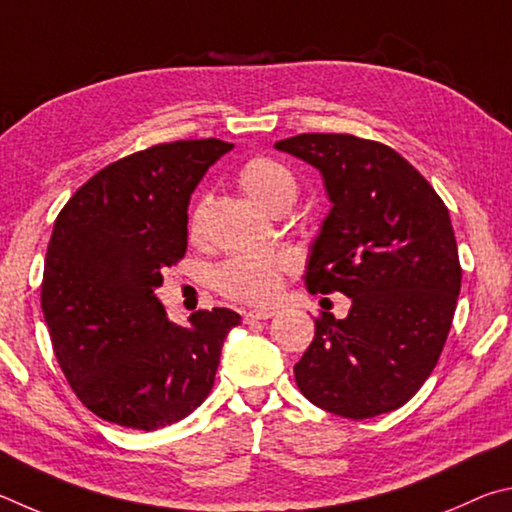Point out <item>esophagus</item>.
I'll list each match as a JSON object with an SVG mask.
<instances>
[{
    "label": "esophagus",
    "instance_id": "34e87169",
    "mask_svg": "<svg viewBox=\"0 0 512 512\" xmlns=\"http://www.w3.org/2000/svg\"><path fill=\"white\" fill-rule=\"evenodd\" d=\"M272 317H274V310H270V308L242 312V319H245V324H254V321H263V319H272Z\"/></svg>",
    "mask_w": 512,
    "mask_h": 512
}]
</instances>
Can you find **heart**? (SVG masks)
Instances as JSON below:
<instances>
[{
	"label": "heart",
	"mask_w": 512,
	"mask_h": 512,
	"mask_svg": "<svg viewBox=\"0 0 512 512\" xmlns=\"http://www.w3.org/2000/svg\"><path fill=\"white\" fill-rule=\"evenodd\" d=\"M238 184L251 200L267 211H288L297 200L299 182L283 161L274 157H254L238 170ZM204 204L195 206L188 218L191 238L200 236ZM294 261L285 251L267 254H236L218 265L213 272L215 290L224 297L242 303H270L283 288L285 274H290Z\"/></svg>",
	"instance_id": "b5f03b06"
}]
</instances>
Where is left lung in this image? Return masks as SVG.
<instances>
[{
	"instance_id": "obj_1",
	"label": "left lung",
	"mask_w": 512,
	"mask_h": 512,
	"mask_svg": "<svg viewBox=\"0 0 512 512\" xmlns=\"http://www.w3.org/2000/svg\"><path fill=\"white\" fill-rule=\"evenodd\" d=\"M276 148L315 166L333 204L310 247L306 288L342 292L294 364L312 405L362 420L405 405L434 371L461 290L450 213L432 184L378 141L297 134Z\"/></svg>"
}]
</instances>
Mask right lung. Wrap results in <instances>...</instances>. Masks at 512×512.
I'll use <instances>...</instances> for the list:
<instances>
[{
	"label": "right lung",
	"mask_w": 512,
	"mask_h": 512,
	"mask_svg": "<svg viewBox=\"0 0 512 512\" xmlns=\"http://www.w3.org/2000/svg\"><path fill=\"white\" fill-rule=\"evenodd\" d=\"M220 139L159 143L98 170L58 213L44 258L42 312L53 353L83 405L107 423L161 429L209 396L240 315L166 317L161 270L186 254L188 202Z\"/></svg>",
	"instance_id": "right-lung-1"
}]
</instances>
